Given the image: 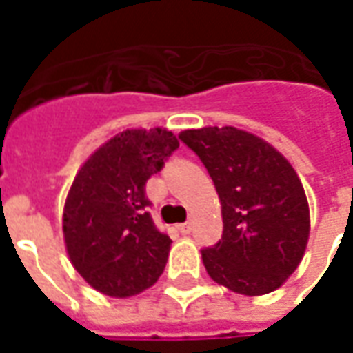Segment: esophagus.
<instances>
[{"instance_id":"34e87169","label":"esophagus","mask_w":353,"mask_h":353,"mask_svg":"<svg viewBox=\"0 0 353 353\" xmlns=\"http://www.w3.org/2000/svg\"><path fill=\"white\" fill-rule=\"evenodd\" d=\"M177 230H179L181 234H189V232H191V223H183V225H177Z\"/></svg>"}]
</instances>
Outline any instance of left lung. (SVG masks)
Masks as SVG:
<instances>
[{
  "label": "left lung",
  "mask_w": 353,
  "mask_h": 353,
  "mask_svg": "<svg viewBox=\"0 0 353 353\" xmlns=\"http://www.w3.org/2000/svg\"><path fill=\"white\" fill-rule=\"evenodd\" d=\"M219 194L223 236L202 250L210 278L240 295L278 289L303 261L310 210L303 183L283 154L234 126L183 130Z\"/></svg>",
  "instance_id": "8db88e82"
}]
</instances>
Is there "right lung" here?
<instances>
[{
	"label": "right lung",
	"instance_id": "right-lung-1",
	"mask_svg": "<svg viewBox=\"0 0 353 353\" xmlns=\"http://www.w3.org/2000/svg\"><path fill=\"white\" fill-rule=\"evenodd\" d=\"M177 147L166 128H130L98 147L73 179L62 217L65 252L103 295H138L166 266L172 240L154 227L145 183Z\"/></svg>",
	"mask_w": 353,
	"mask_h": 353
}]
</instances>
